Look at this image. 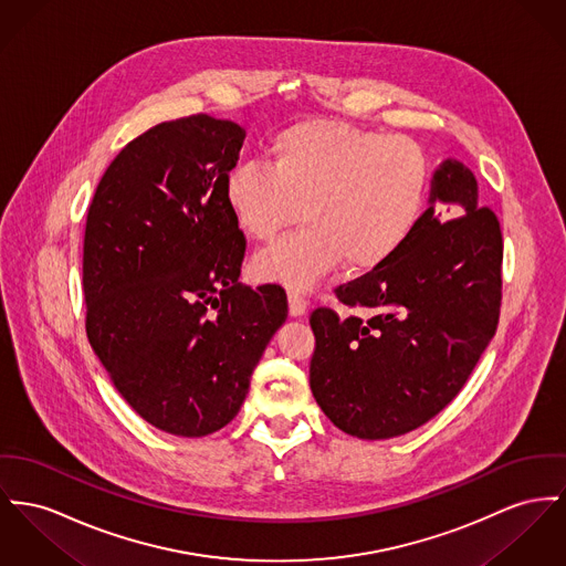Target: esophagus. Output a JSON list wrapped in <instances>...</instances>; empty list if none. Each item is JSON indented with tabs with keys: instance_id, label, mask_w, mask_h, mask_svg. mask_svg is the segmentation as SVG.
Segmentation results:
<instances>
[{
	"instance_id": "obj_1",
	"label": "esophagus",
	"mask_w": 566,
	"mask_h": 566,
	"mask_svg": "<svg viewBox=\"0 0 566 566\" xmlns=\"http://www.w3.org/2000/svg\"><path fill=\"white\" fill-rule=\"evenodd\" d=\"M287 298H290V315L292 317H302L306 313V308H308V301L302 296L301 292H290Z\"/></svg>"
}]
</instances>
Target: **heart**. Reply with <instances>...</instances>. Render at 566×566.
I'll return each instance as SVG.
<instances>
[{
  "instance_id": "obj_1",
  "label": "heart",
  "mask_w": 566,
  "mask_h": 566,
  "mask_svg": "<svg viewBox=\"0 0 566 566\" xmlns=\"http://www.w3.org/2000/svg\"><path fill=\"white\" fill-rule=\"evenodd\" d=\"M268 154L270 167L240 163L223 182L233 226L255 242H270L302 208L301 231L253 260L262 281L306 292L340 262L349 272L376 270L424 214L431 163L406 135L308 119L276 133Z\"/></svg>"
}]
</instances>
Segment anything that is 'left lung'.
Returning <instances> with one entry per match:
<instances>
[{"label": "left lung", "instance_id": "1", "mask_svg": "<svg viewBox=\"0 0 566 566\" xmlns=\"http://www.w3.org/2000/svg\"><path fill=\"white\" fill-rule=\"evenodd\" d=\"M337 298L365 317L315 308L308 319L311 390L333 424L388 440L442 412L495 335L502 298L500 223L461 160L433 171L429 208L399 253Z\"/></svg>", "mask_w": 566, "mask_h": 566}]
</instances>
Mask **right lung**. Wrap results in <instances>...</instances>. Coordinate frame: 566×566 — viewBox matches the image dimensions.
Masks as SVG:
<instances>
[{"mask_svg":"<svg viewBox=\"0 0 566 566\" xmlns=\"http://www.w3.org/2000/svg\"><path fill=\"white\" fill-rule=\"evenodd\" d=\"M247 133L199 114L163 122L107 167L87 210V339L126 403L151 427L201 438L247 399L287 317L279 285L238 283L247 240L223 182Z\"/></svg>","mask_w":566,"mask_h":566,"instance_id":"right-lung-1","label":"right lung"}]
</instances>
